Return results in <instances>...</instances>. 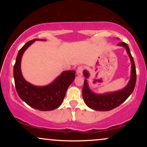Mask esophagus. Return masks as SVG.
<instances>
[{"label":"esophagus","mask_w":147,"mask_h":147,"mask_svg":"<svg viewBox=\"0 0 147 147\" xmlns=\"http://www.w3.org/2000/svg\"><path fill=\"white\" fill-rule=\"evenodd\" d=\"M84 66H79L78 68H77V75L79 76H82V74H83V72H84Z\"/></svg>","instance_id":"obj_1"}]
</instances>
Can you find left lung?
Segmentation results:
<instances>
[{"mask_svg": "<svg viewBox=\"0 0 147 147\" xmlns=\"http://www.w3.org/2000/svg\"><path fill=\"white\" fill-rule=\"evenodd\" d=\"M124 47L130 57L131 62V76L129 84L125 88L113 92H107L105 94H96L89 88L87 79L84 80V84L82 89V95L86 104L90 109L95 111H111L122 104L131 95L136 82V70L134 61L130 52L129 45L124 42L117 44ZM84 75L86 78L89 77V73L86 70L84 71Z\"/></svg>", "mask_w": 147, "mask_h": 147, "instance_id": "1", "label": "left lung"}]
</instances>
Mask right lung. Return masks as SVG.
Here are the masks:
<instances>
[{"mask_svg": "<svg viewBox=\"0 0 147 147\" xmlns=\"http://www.w3.org/2000/svg\"><path fill=\"white\" fill-rule=\"evenodd\" d=\"M38 40L40 39L35 38L28 41L18 51L14 66L15 87L20 98L28 105L39 111H52L61 104L67 89L75 78V71H64L52 83L45 86H36L26 82L21 70L22 56L25 50Z\"/></svg>", "mask_w": 147, "mask_h": 147, "instance_id": "add662e5", "label": "right lung"}]
</instances>
